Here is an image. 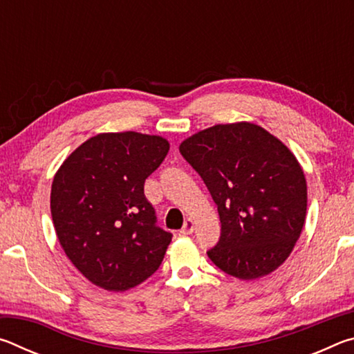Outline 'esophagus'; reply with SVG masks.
I'll return each mask as SVG.
<instances>
[{
  "label": "esophagus",
  "mask_w": 354,
  "mask_h": 354,
  "mask_svg": "<svg viewBox=\"0 0 354 354\" xmlns=\"http://www.w3.org/2000/svg\"><path fill=\"white\" fill-rule=\"evenodd\" d=\"M181 232L183 236H189V234H192V232H194V220L192 218H187L184 221V225H183V227H181Z\"/></svg>",
  "instance_id": "1"
}]
</instances>
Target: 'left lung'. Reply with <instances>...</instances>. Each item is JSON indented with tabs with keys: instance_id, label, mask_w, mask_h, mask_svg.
Here are the masks:
<instances>
[{
	"instance_id": "obj_1",
	"label": "left lung",
	"mask_w": 354,
	"mask_h": 354,
	"mask_svg": "<svg viewBox=\"0 0 354 354\" xmlns=\"http://www.w3.org/2000/svg\"><path fill=\"white\" fill-rule=\"evenodd\" d=\"M179 151L217 205L221 232L209 259L245 281L277 270L301 234L308 207L306 178L290 149L241 122L203 129Z\"/></svg>"
}]
</instances>
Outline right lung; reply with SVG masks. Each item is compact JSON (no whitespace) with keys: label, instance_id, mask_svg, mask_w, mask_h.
I'll return each mask as SVG.
<instances>
[{"label":"right lung","instance_id":"right-lung-1","mask_svg":"<svg viewBox=\"0 0 354 354\" xmlns=\"http://www.w3.org/2000/svg\"><path fill=\"white\" fill-rule=\"evenodd\" d=\"M169 149L160 136L98 134L77 147L53 179L51 217L59 243L101 289L136 287L164 259L171 232L156 225L143 184Z\"/></svg>","mask_w":354,"mask_h":354}]
</instances>
